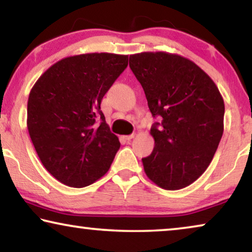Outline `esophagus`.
Returning <instances> with one entry per match:
<instances>
[{
    "instance_id": "1",
    "label": "esophagus",
    "mask_w": 252,
    "mask_h": 252,
    "mask_svg": "<svg viewBox=\"0 0 252 252\" xmlns=\"http://www.w3.org/2000/svg\"><path fill=\"white\" fill-rule=\"evenodd\" d=\"M134 136H135V135H134V134H130V135H125V136H123V137H124V139H125L126 141H129V140L134 139Z\"/></svg>"
}]
</instances>
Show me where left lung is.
Returning a JSON list of instances; mask_svg holds the SVG:
<instances>
[{"label": "left lung", "mask_w": 252, "mask_h": 252, "mask_svg": "<svg viewBox=\"0 0 252 252\" xmlns=\"http://www.w3.org/2000/svg\"><path fill=\"white\" fill-rule=\"evenodd\" d=\"M155 118V147L142 158L147 177L178 190L197 180L211 163L223 132L225 104L215 82L198 65L177 54L156 51L129 56Z\"/></svg>", "instance_id": "1"}]
</instances>
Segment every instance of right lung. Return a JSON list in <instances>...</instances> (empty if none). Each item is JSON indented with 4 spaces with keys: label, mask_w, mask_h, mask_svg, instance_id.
Listing matches in <instances>:
<instances>
[{
    "label": "right lung",
    "mask_w": 252,
    "mask_h": 252,
    "mask_svg": "<svg viewBox=\"0 0 252 252\" xmlns=\"http://www.w3.org/2000/svg\"><path fill=\"white\" fill-rule=\"evenodd\" d=\"M127 65V55H75L51 65L31 89L27 129L41 163L62 184L86 187L111 166L120 142L101 102Z\"/></svg>",
    "instance_id": "1"
}]
</instances>
